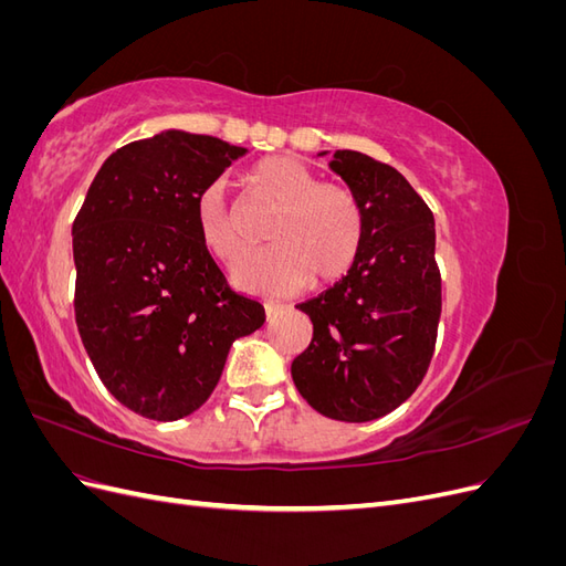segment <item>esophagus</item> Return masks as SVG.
<instances>
[{"label": "esophagus", "mask_w": 566, "mask_h": 566, "mask_svg": "<svg viewBox=\"0 0 566 566\" xmlns=\"http://www.w3.org/2000/svg\"><path fill=\"white\" fill-rule=\"evenodd\" d=\"M279 310H281V304L279 302H266L264 304V314H266V318H273L279 314Z\"/></svg>", "instance_id": "1"}]
</instances>
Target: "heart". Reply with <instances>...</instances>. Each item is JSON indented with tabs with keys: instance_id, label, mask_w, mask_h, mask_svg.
<instances>
[{
	"instance_id": "b5f03b06",
	"label": "heart",
	"mask_w": 566,
	"mask_h": 566,
	"mask_svg": "<svg viewBox=\"0 0 566 566\" xmlns=\"http://www.w3.org/2000/svg\"><path fill=\"white\" fill-rule=\"evenodd\" d=\"M250 191L273 205L269 248L245 254L233 266L235 287L254 295H287L306 283L328 285L347 276L364 248L366 217L358 198L342 184H325L295 156H269L248 169ZM200 243L231 264L245 248L238 217L221 186L196 200Z\"/></svg>"
}]
</instances>
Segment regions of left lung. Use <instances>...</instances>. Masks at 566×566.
<instances>
[{"label": "left lung", "mask_w": 566, "mask_h": 566, "mask_svg": "<svg viewBox=\"0 0 566 566\" xmlns=\"http://www.w3.org/2000/svg\"><path fill=\"white\" fill-rule=\"evenodd\" d=\"M328 167L361 202L364 248L347 276L297 304L314 337L290 373L325 418L368 422L401 406L432 361L441 316L434 214L401 172L364 153L335 150Z\"/></svg>", "instance_id": "8db88e82"}]
</instances>
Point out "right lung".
Listing matches in <instances>:
<instances>
[{
	"mask_svg": "<svg viewBox=\"0 0 566 566\" xmlns=\"http://www.w3.org/2000/svg\"><path fill=\"white\" fill-rule=\"evenodd\" d=\"M248 148L165 129L117 148L73 224L75 321L101 382L150 420L191 416L264 306L227 285L196 200Z\"/></svg>",
	"mask_w": 566,
	"mask_h": 566,
	"instance_id": "obj_1",
	"label": "right lung"
}]
</instances>
